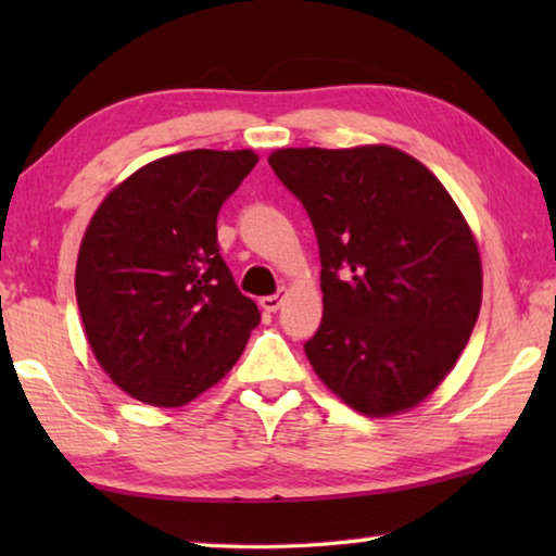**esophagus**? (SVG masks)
Segmentation results:
<instances>
[{"label": "esophagus", "instance_id": "34e87169", "mask_svg": "<svg viewBox=\"0 0 556 556\" xmlns=\"http://www.w3.org/2000/svg\"><path fill=\"white\" fill-rule=\"evenodd\" d=\"M281 301H285V291H279V294H271V296H262L260 299V306L265 308L267 314H275L277 308L281 306Z\"/></svg>", "mask_w": 556, "mask_h": 556}]
</instances>
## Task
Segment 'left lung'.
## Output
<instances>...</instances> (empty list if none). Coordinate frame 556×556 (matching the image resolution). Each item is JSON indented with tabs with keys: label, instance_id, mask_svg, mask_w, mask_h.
Segmentation results:
<instances>
[{
	"label": "left lung",
	"instance_id": "1",
	"mask_svg": "<svg viewBox=\"0 0 556 556\" xmlns=\"http://www.w3.org/2000/svg\"><path fill=\"white\" fill-rule=\"evenodd\" d=\"M271 172L304 205L324 318L304 343L353 409L404 412L454 368L481 312V257L439 178L392 147L279 149Z\"/></svg>",
	"mask_w": 556,
	"mask_h": 556
}]
</instances>
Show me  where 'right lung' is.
I'll list each match as a JSON object with an SVG mask.
<instances>
[{
	"instance_id": "right-lung-1",
	"label": "right lung",
	"mask_w": 556,
	"mask_h": 556,
	"mask_svg": "<svg viewBox=\"0 0 556 556\" xmlns=\"http://www.w3.org/2000/svg\"><path fill=\"white\" fill-rule=\"evenodd\" d=\"M255 164L250 149L156 159L92 215L75 296L102 370L135 400L181 407L199 397L238 363L260 324L215 228Z\"/></svg>"
}]
</instances>
